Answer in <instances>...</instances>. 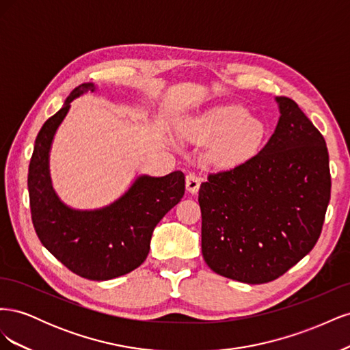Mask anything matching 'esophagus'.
Returning <instances> with one entry per match:
<instances>
[{
	"instance_id": "esophagus-1",
	"label": "esophagus",
	"mask_w": 350,
	"mask_h": 350,
	"mask_svg": "<svg viewBox=\"0 0 350 350\" xmlns=\"http://www.w3.org/2000/svg\"><path fill=\"white\" fill-rule=\"evenodd\" d=\"M185 184H187L188 191L191 193V194H196L198 191V188H200L201 178L197 174H194V172H189L187 175V178H185Z\"/></svg>"
}]
</instances>
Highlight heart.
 <instances>
[{
  "mask_svg": "<svg viewBox=\"0 0 350 350\" xmlns=\"http://www.w3.org/2000/svg\"><path fill=\"white\" fill-rule=\"evenodd\" d=\"M264 134V124L239 105H225L206 112L194 129L196 139L200 142L219 139L216 156L225 163L250 157L262 143Z\"/></svg>",
  "mask_w": 350,
  "mask_h": 350,
  "instance_id": "b5f03b06",
  "label": "heart"
}]
</instances>
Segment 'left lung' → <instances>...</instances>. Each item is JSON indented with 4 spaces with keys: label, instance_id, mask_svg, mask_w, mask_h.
Segmentation results:
<instances>
[{
    "label": "left lung",
    "instance_id": "obj_1",
    "mask_svg": "<svg viewBox=\"0 0 350 350\" xmlns=\"http://www.w3.org/2000/svg\"><path fill=\"white\" fill-rule=\"evenodd\" d=\"M280 118L262 149L201 184V252L220 276L276 280L319 241L332 191L323 134L298 103L276 98Z\"/></svg>",
    "mask_w": 350,
    "mask_h": 350
}]
</instances>
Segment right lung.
Listing matches in <instances>:
<instances>
[{"mask_svg":"<svg viewBox=\"0 0 350 350\" xmlns=\"http://www.w3.org/2000/svg\"><path fill=\"white\" fill-rule=\"evenodd\" d=\"M94 89L92 83L80 84L42 126L30 159L27 187L31 221L42 245L77 276L109 280L142 266L153 229L184 197L185 175L175 171L161 178L140 176L129 193L100 210L80 211L62 204L51 187L49 147L71 100Z\"/></svg>","mask_w":350,"mask_h":350,"instance_id":"obj_1","label":"right lung"}]
</instances>
